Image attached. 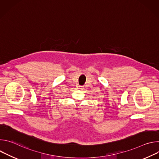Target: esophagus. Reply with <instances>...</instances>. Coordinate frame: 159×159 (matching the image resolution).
I'll use <instances>...</instances> for the list:
<instances>
[{"instance_id":"obj_1","label":"esophagus","mask_w":159,"mask_h":159,"mask_svg":"<svg viewBox=\"0 0 159 159\" xmlns=\"http://www.w3.org/2000/svg\"><path fill=\"white\" fill-rule=\"evenodd\" d=\"M79 89H80V90H82V89H84V87H83L82 86H79Z\"/></svg>"}]
</instances>
